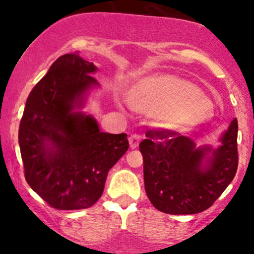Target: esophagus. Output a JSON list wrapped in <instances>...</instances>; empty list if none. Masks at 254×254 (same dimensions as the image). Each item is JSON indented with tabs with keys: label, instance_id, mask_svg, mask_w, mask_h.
<instances>
[{
	"label": "esophagus",
	"instance_id": "esophagus-1",
	"mask_svg": "<svg viewBox=\"0 0 254 254\" xmlns=\"http://www.w3.org/2000/svg\"><path fill=\"white\" fill-rule=\"evenodd\" d=\"M140 141H141V136L140 135H131L129 137V143H130V147L131 148H136L138 147L140 145Z\"/></svg>",
	"mask_w": 254,
	"mask_h": 254
}]
</instances>
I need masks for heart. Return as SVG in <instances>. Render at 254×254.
<instances>
[{"mask_svg":"<svg viewBox=\"0 0 254 254\" xmlns=\"http://www.w3.org/2000/svg\"><path fill=\"white\" fill-rule=\"evenodd\" d=\"M127 103L141 114L159 117L167 127L192 131L209 118L210 101L197 86L173 75L145 78L127 90Z\"/></svg>","mask_w":254,"mask_h":254,"instance_id":"1","label":"heart"}]
</instances>
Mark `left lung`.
Instances as JSON below:
<instances>
[{
	"label": "left lung",
	"mask_w": 254,
	"mask_h": 254,
	"mask_svg": "<svg viewBox=\"0 0 254 254\" xmlns=\"http://www.w3.org/2000/svg\"><path fill=\"white\" fill-rule=\"evenodd\" d=\"M237 129L234 119L219 137L217 148L196 146L190 137L172 130H148L140 151L151 203L175 215L208 209L236 174Z\"/></svg>",
	"instance_id": "8db88e82"
}]
</instances>
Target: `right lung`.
<instances>
[{
  "label": "right lung",
  "instance_id": "1",
  "mask_svg": "<svg viewBox=\"0 0 254 254\" xmlns=\"http://www.w3.org/2000/svg\"><path fill=\"white\" fill-rule=\"evenodd\" d=\"M97 70L78 53L61 56L26 100L18 135L26 183L56 209L95 204L129 148L127 134L100 131L97 120L81 111L100 86L92 76Z\"/></svg>",
  "mask_w": 254,
  "mask_h": 254
}]
</instances>
